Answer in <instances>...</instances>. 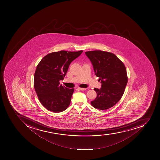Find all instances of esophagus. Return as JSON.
<instances>
[{
  "mask_svg": "<svg viewBox=\"0 0 160 160\" xmlns=\"http://www.w3.org/2000/svg\"><path fill=\"white\" fill-rule=\"evenodd\" d=\"M78 89L79 90H82V91H84V90H85L86 89V88H78Z\"/></svg>",
  "mask_w": 160,
  "mask_h": 160,
  "instance_id": "obj_1",
  "label": "esophagus"
}]
</instances>
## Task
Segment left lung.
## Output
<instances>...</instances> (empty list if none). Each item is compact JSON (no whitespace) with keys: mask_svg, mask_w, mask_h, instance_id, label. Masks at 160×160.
<instances>
[{"mask_svg":"<svg viewBox=\"0 0 160 160\" xmlns=\"http://www.w3.org/2000/svg\"><path fill=\"white\" fill-rule=\"evenodd\" d=\"M85 54L102 84L100 89L94 88L97 97L91 101V105L99 110L110 108L120 100L127 85L125 67L112 53L94 50L85 52Z\"/></svg>","mask_w":160,"mask_h":160,"instance_id":"left-lung-1","label":"left lung"}]
</instances>
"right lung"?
I'll use <instances>...</instances> for the list:
<instances>
[{
  "mask_svg": "<svg viewBox=\"0 0 160 160\" xmlns=\"http://www.w3.org/2000/svg\"><path fill=\"white\" fill-rule=\"evenodd\" d=\"M83 51L62 50L47 54L37 65L34 78V88L40 102L47 110L60 112L70 105L74 89L60 85L70 63Z\"/></svg>",
  "mask_w": 160,
  "mask_h": 160,
  "instance_id": "add662e5",
  "label": "right lung"
}]
</instances>
